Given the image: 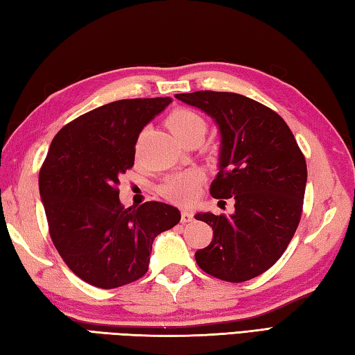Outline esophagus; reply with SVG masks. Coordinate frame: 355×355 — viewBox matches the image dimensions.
Returning <instances> with one entry per match:
<instances>
[{"mask_svg": "<svg viewBox=\"0 0 355 355\" xmlns=\"http://www.w3.org/2000/svg\"><path fill=\"white\" fill-rule=\"evenodd\" d=\"M180 220L185 223L193 220V213L190 211V209H182V213H180Z\"/></svg>", "mask_w": 355, "mask_h": 355, "instance_id": "obj_1", "label": "esophagus"}]
</instances>
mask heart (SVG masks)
<instances>
[{"instance_id": "heart-1", "label": "heart", "mask_w": 355, "mask_h": 355, "mask_svg": "<svg viewBox=\"0 0 355 355\" xmlns=\"http://www.w3.org/2000/svg\"><path fill=\"white\" fill-rule=\"evenodd\" d=\"M168 127L180 142L190 137L200 136L204 137L207 130V122L202 114L191 108H176L170 113L167 119ZM202 182V175L198 170H188L176 173L164 180L161 185V193L168 200L175 204H190L194 200Z\"/></svg>"}]
</instances>
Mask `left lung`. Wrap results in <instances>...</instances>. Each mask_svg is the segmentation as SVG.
<instances>
[{
	"instance_id": "obj_1",
	"label": "left lung",
	"mask_w": 355,
	"mask_h": 355,
	"mask_svg": "<svg viewBox=\"0 0 355 355\" xmlns=\"http://www.w3.org/2000/svg\"><path fill=\"white\" fill-rule=\"evenodd\" d=\"M175 96L218 125L219 173L209 193L234 200L230 216H194L213 228V241L196 251V262L220 280L254 279L277 262L297 230L306 187L305 157L286 122L254 99L209 90Z\"/></svg>"
}]
</instances>
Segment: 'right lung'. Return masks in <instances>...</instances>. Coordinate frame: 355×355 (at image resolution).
<instances>
[{"instance_id": "obj_1", "label": "right lung", "mask_w": 355, "mask_h": 355, "mask_svg": "<svg viewBox=\"0 0 355 355\" xmlns=\"http://www.w3.org/2000/svg\"><path fill=\"white\" fill-rule=\"evenodd\" d=\"M171 98L121 99L62 127L40 171L50 237L79 279L112 289L148 270L151 245L180 220L164 202L124 208L119 176L133 167L139 133Z\"/></svg>"}]
</instances>
